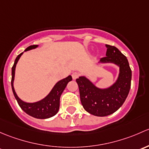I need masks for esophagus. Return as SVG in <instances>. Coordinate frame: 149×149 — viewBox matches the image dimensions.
<instances>
[{
  "instance_id": "obj_1",
  "label": "esophagus",
  "mask_w": 149,
  "mask_h": 149,
  "mask_svg": "<svg viewBox=\"0 0 149 149\" xmlns=\"http://www.w3.org/2000/svg\"><path fill=\"white\" fill-rule=\"evenodd\" d=\"M79 74L77 72H74L72 74V77L73 79H76L77 78L79 77Z\"/></svg>"
}]
</instances>
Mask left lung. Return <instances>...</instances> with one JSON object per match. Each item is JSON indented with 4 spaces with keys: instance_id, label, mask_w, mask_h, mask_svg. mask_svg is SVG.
Instances as JSON below:
<instances>
[{
    "instance_id": "8db88e82",
    "label": "left lung",
    "mask_w": 149,
    "mask_h": 149,
    "mask_svg": "<svg viewBox=\"0 0 149 149\" xmlns=\"http://www.w3.org/2000/svg\"><path fill=\"white\" fill-rule=\"evenodd\" d=\"M105 46L106 56L101 58L99 62L118 66L120 72L116 82L108 88L100 89L84 76L76 79L84 109L90 114L100 117L113 114L122 106L128 97L131 83L132 72L126 56L116 47Z\"/></svg>"
}]
</instances>
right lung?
Listing matches in <instances>:
<instances>
[{
	"instance_id": "obj_1",
	"label": "right lung",
	"mask_w": 149,
	"mask_h": 149,
	"mask_svg": "<svg viewBox=\"0 0 149 149\" xmlns=\"http://www.w3.org/2000/svg\"><path fill=\"white\" fill-rule=\"evenodd\" d=\"M38 45H32L27 47L24 52L29 51V50L33 49L36 48ZM24 52L18 55L17 57L15 59L14 64L12 67V78H11V87L13 90V95L15 98L17 100L18 105L21 107V108L26 113L35 118L39 119H46L51 118L52 116H55L58 113V110L59 108V100L62 93H63L64 90L65 89L68 82L72 79L71 75H69L67 77L64 78L62 80L59 81L52 88L48 95L45 97L44 99L38 101L36 102H26L24 101L21 100L15 92L14 87H13V81H14L15 77V70H16V66L18 61L19 60L20 57L23 54Z\"/></svg>"
}]
</instances>
